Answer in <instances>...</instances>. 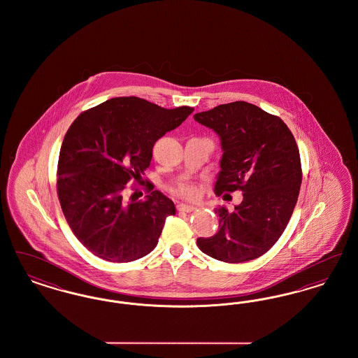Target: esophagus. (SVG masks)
Returning <instances> with one entry per match:
<instances>
[{"label":"esophagus","mask_w":358,"mask_h":358,"mask_svg":"<svg viewBox=\"0 0 358 358\" xmlns=\"http://www.w3.org/2000/svg\"><path fill=\"white\" fill-rule=\"evenodd\" d=\"M177 209H178L180 212H193V210L196 209V206H193V205L184 204V203H180V204L177 205Z\"/></svg>","instance_id":"1"}]
</instances>
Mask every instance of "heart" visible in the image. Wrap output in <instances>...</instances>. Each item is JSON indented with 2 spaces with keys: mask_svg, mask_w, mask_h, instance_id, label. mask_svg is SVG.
Instances as JSON below:
<instances>
[{
  "mask_svg": "<svg viewBox=\"0 0 358 358\" xmlns=\"http://www.w3.org/2000/svg\"><path fill=\"white\" fill-rule=\"evenodd\" d=\"M178 193L187 199H194L197 196V189L192 185H182L178 189Z\"/></svg>",
  "mask_w": 358,
  "mask_h": 358,
  "instance_id": "1",
  "label": "heart"
}]
</instances>
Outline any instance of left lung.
<instances>
[{
    "mask_svg": "<svg viewBox=\"0 0 358 358\" xmlns=\"http://www.w3.org/2000/svg\"><path fill=\"white\" fill-rule=\"evenodd\" d=\"M220 136L222 155L215 193L243 192L229 212L217 206L219 232L199 248L227 263L266 254L289 224L302 184L301 157L286 123L255 104L232 102L194 114Z\"/></svg>",
    "mask_w": 358,
    "mask_h": 358,
    "instance_id": "obj_1",
    "label": "left lung"
}]
</instances>
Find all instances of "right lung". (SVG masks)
Here are the masks:
<instances>
[{
  "label": "right lung",
  "instance_id": "right-lung-1",
  "mask_svg": "<svg viewBox=\"0 0 358 358\" xmlns=\"http://www.w3.org/2000/svg\"><path fill=\"white\" fill-rule=\"evenodd\" d=\"M193 113L164 108L136 96L113 98L82 113L63 139L57 196L73 235L88 251L114 263L150 254L168 216L171 199L146 184L150 194L127 199L153 157L154 143Z\"/></svg>",
  "mask_w": 358,
  "mask_h": 358
}]
</instances>
